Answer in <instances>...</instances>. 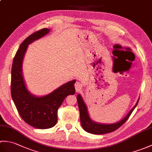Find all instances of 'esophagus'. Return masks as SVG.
I'll return each mask as SVG.
<instances>
[{
    "label": "esophagus",
    "instance_id": "1",
    "mask_svg": "<svg viewBox=\"0 0 152 152\" xmlns=\"http://www.w3.org/2000/svg\"><path fill=\"white\" fill-rule=\"evenodd\" d=\"M74 86H75V88H76V90L77 92L80 91L82 88V84L79 82H76L75 83V84H74Z\"/></svg>",
    "mask_w": 152,
    "mask_h": 152
}]
</instances>
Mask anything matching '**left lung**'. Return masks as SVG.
<instances>
[{
    "mask_svg": "<svg viewBox=\"0 0 152 152\" xmlns=\"http://www.w3.org/2000/svg\"><path fill=\"white\" fill-rule=\"evenodd\" d=\"M77 101H78V108L80 111V121H81L82 127L86 131L88 132L89 133L95 134H102L108 133H111L112 131H114L116 129H118L119 127L124 124V123L129 118V116L132 114V112L134 110V109L136 108L139 99L138 100L137 104L131 110L129 113L125 116L124 119H123L121 121H119L116 124H100L93 121L91 118H89L88 114V110H87L86 105L85 104L84 102L82 97L80 94L77 96Z\"/></svg>",
    "mask_w": 152,
    "mask_h": 152,
    "instance_id": "left-lung-1",
    "label": "left lung"
}]
</instances>
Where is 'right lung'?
<instances>
[{
  "label": "right lung",
  "instance_id": "add662e5",
  "mask_svg": "<svg viewBox=\"0 0 152 152\" xmlns=\"http://www.w3.org/2000/svg\"><path fill=\"white\" fill-rule=\"evenodd\" d=\"M50 32L44 28L28 36L21 44L13 60L11 73V95L19 114L25 122L37 129H49L57 121V110L69 95L75 93L72 80L64 83L50 94L37 97L28 92L22 74V63L28 45Z\"/></svg>",
  "mask_w": 152,
  "mask_h": 152
}]
</instances>
